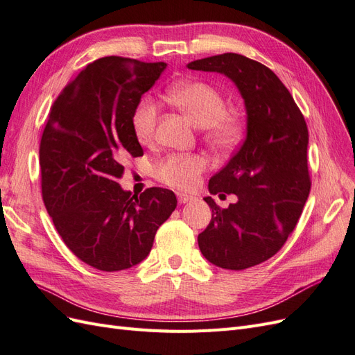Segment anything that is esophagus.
Here are the masks:
<instances>
[{"label": "esophagus", "instance_id": "obj_1", "mask_svg": "<svg viewBox=\"0 0 355 355\" xmlns=\"http://www.w3.org/2000/svg\"><path fill=\"white\" fill-rule=\"evenodd\" d=\"M192 198V196H188V194H182V192H178V200H179V202L180 204H184V202H188V201H191Z\"/></svg>", "mask_w": 355, "mask_h": 355}]
</instances>
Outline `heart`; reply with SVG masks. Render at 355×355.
I'll return each mask as SVG.
<instances>
[{
    "mask_svg": "<svg viewBox=\"0 0 355 355\" xmlns=\"http://www.w3.org/2000/svg\"><path fill=\"white\" fill-rule=\"evenodd\" d=\"M168 101L184 111L196 125L204 130L209 145L218 151L228 153L237 146L244 136L243 118L225 111V102L220 92L201 81L178 83L167 90ZM158 123L157 103L144 98L136 105L132 115V128L139 144L149 145L155 137ZM207 166L204 157L197 154H171L155 168V176L167 187L176 189L194 188L198 176Z\"/></svg>",
    "mask_w": 355,
    "mask_h": 355,
    "instance_id": "1",
    "label": "heart"
}]
</instances>
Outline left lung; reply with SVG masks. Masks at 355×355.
<instances>
[{
	"label": "left lung",
	"mask_w": 355,
	"mask_h": 355,
	"mask_svg": "<svg viewBox=\"0 0 355 355\" xmlns=\"http://www.w3.org/2000/svg\"><path fill=\"white\" fill-rule=\"evenodd\" d=\"M187 67L223 73L244 99L245 141L209 180L210 194H235L237 202L220 209L211 197H204L211 220L198 235L209 262L241 271L280 250L302 214L311 189L308 127L286 85L259 62L223 53Z\"/></svg>",
	"instance_id": "1"
}]
</instances>
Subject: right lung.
<instances>
[{
  "label": "right lung",
  "instance_id": "right-lung-1",
  "mask_svg": "<svg viewBox=\"0 0 355 355\" xmlns=\"http://www.w3.org/2000/svg\"><path fill=\"white\" fill-rule=\"evenodd\" d=\"M167 63L108 56L85 67L53 103L40 144L46 209L68 249L96 270L141 263L176 196L148 188L133 196L118 184L124 161L144 155L132 128L142 94Z\"/></svg>",
  "mask_w": 355,
  "mask_h": 355
}]
</instances>
